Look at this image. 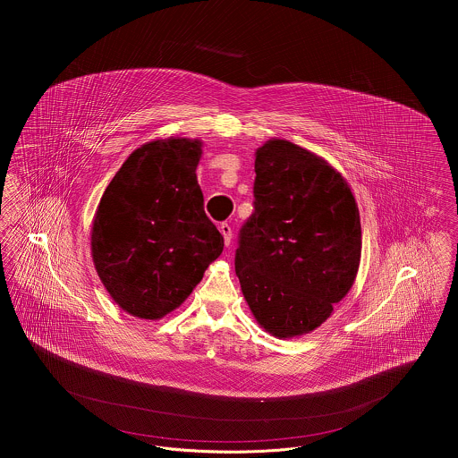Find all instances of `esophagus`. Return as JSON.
I'll return each instance as SVG.
<instances>
[{"mask_svg": "<svg viewBox=\"0 0 458 458\" xmlns=\"http://www.w3.org/2000/svg\"><path fill=\"white\" fill-rule=\"evenodd\" d=\"M220 233H222V236H224V243L229 247L231 242H233V229H231V225H229L227 222L220 224Z\"/></svg>", "mask_w": 458, "mask_h": 458, "instance_id": "34e87169", "label": "esophagus"}]
</instances>
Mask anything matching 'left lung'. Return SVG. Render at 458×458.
<instances>
[{"label":"left lung","mask_w":458,"mask_h":458,"mask_svg":"<svg viewBox=\"0 0 458 458\" xmlns=\"http://www.w3.org/2000/svg\"><path fill=\"white\" fill-rule=\"evenodd\" d=\"M360 256V211L347 182L289 140L258 148L254 211L234 262L258 323L278 338L321 327L349 293Z\"/></svg>","instance_id":"1"}]
</instances>
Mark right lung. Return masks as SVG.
Returning a JSON list of instances; mask_svg holds the SVG:
<instances>
[{"instance_id": "1", "label": "right lung", "mask_w": 458, "mask_h": 458, "mask_svg": "<svg viewBox=\"0 0 458 458\" xmlns=\"http://www.w3.org/2000/svg\"><path fill=\"white\" fill-rule=\"evenodd\" d=\"M200 142L137 148L100 199L91 254L113 300L131 316L160 319L180 307L224 250L197 183Z\"/></svg>"}]
</instances>
